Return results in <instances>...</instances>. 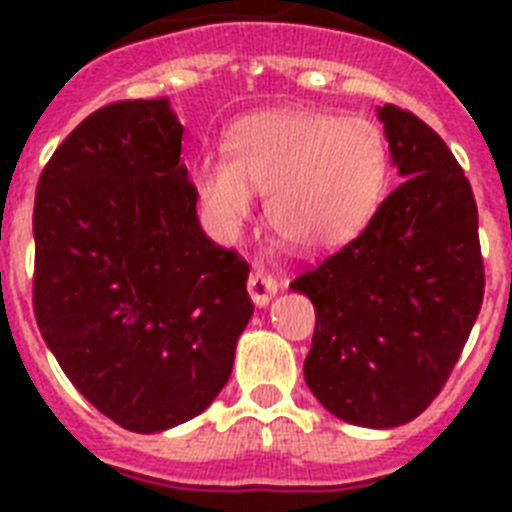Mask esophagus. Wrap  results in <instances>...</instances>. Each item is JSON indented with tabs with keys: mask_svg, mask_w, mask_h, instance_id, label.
Here are the masks:
<instances>
[{
	"mask_svg": "<svg viewBox=\"0 0 512 512\" xmlns=\"http://www.w3.org/2000/svg\"><path fill=\"white\" fill-rule=\"evenodd\" d=\"M277 279H271L264 269H253L251 277H248V295L259 307L269 305L271 297L277 295Z\"/></svg>",
	"mask_w": 512,
	"mask_h": 512,
	"instance_id": "34e87169",
	"label": "esophagus"
}]
</instances>
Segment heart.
<instances>
[{
	"mask_svg": "<svg viewBox=\"0 0 512 512\" xmlns=\"http://www.w3.org/2000/svg\"><path fill=\"white\" fill-rule=\"evenodd\" d=\"M194 192L217 235L241 228L253 194H266V223L297 251L346 246L372 223L390 182V146L366 117L266 112L238 122L228 158L194 166Z\"/></svg>",
	"mask_w": 512,
	"mask_h": 512,
	"instance_id": "1",
	"label": "heart"
}]
</instances>
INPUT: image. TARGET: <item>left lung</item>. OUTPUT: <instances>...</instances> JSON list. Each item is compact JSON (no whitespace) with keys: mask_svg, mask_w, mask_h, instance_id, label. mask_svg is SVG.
Listing matches in <instances>:
<instances>
[{"mask_svg":"<svg viewBox=\"0 0 512 512\" xmlns=\"http://www.w3.org/2000/svg\"><path fill=\"white\" fill-rule=\"evenodd\" d=\"M402 184L372 223L289 287L315 305L305 382L364 428L418 418L449 379L485 295L472 184L413 112L377 110Z\"/></svg>","mask_w":512,"mask_h":512,"instance_id":"obj_1","label":"left lung"}]
</instances>
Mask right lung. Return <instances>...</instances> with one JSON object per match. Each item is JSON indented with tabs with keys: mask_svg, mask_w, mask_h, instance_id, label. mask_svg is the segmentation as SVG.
Returning <instances> with one entry per match:
<instances>
[{
	"mask_svg": "<svg viewBox=\"0 0 512 512\" xmlns=\"http://www.w3.org/2000/svg\"><path fill=\"white\" fill-rule=\"evenodd\" d=\"M182 133L166 97L107 104L35 192L40 336L76 390L135 433L200 415L253 315L248 264L202 233Z\"/></svg>",
	"mask_w": 512,
	"mask_h": 512,
	"instance_id": "1",
	"label": "right lung"
}]
</instances>
